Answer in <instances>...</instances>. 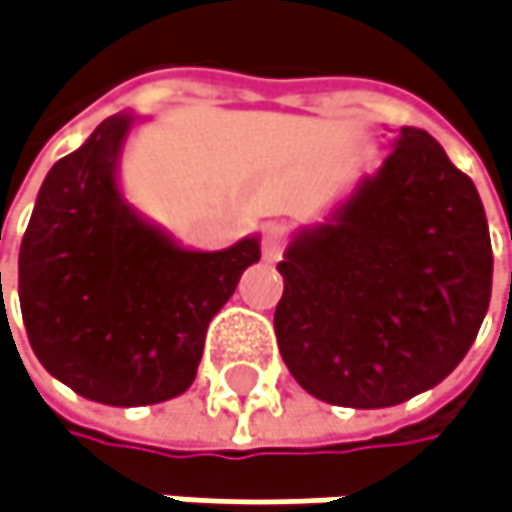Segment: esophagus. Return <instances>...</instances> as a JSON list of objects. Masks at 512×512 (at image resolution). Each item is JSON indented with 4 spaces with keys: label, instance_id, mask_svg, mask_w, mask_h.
<instances>
[{
    "label": "esophagus",
    "instance_id": "esophagus-1",
    "mask_svg": "<svg viewBox=\"0 0 512 512\" xmlns=\"http://www.w3.org/2000/svg\"><path fill=\"white\" fill-rule=\"evenodd\" d=\"M288 241V229L283 224H268L262 229V256L265 262H277L283 256Z\"/></svg>",
    "mask_w": 512,
    "mask_h": 512
}]
</instances>
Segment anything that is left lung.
Wrapping results in <instances>:
<instances>
[{
	"label": "left lung",
	"instance_id": "8db88e82",
	"mask_svg": "<svg viewBox=\"0 0 512 512\" xmlns=\"http://www.w3.org/2000/svg\"><path fill=\"white\" fill-rule=\"evenodd\" d=\"M277 345L318 401L380 410L439 386L469 353L492 294L475 182L416 126L321 224L291 235Z\"/></svg>",
	"mask_w": 512,
	"mask_h": 512
}]
</instances>
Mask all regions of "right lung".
Segmentation results:
<instances>
[{"mask_svg":"<svg viewBox=\"0 0 512 512\" xmlns=\"http://www.w3.org/2000/svg\"><path fill=\"white\" fill-rule=\"evenodd\" d=\"M135 123L120 111L52 164L20 247L34 356L76 395L108 407L182 395L209 321L262 256L259 235L226 250L185 247L123 197L120 156Z\"/></svg>","mask_w":512,"mask_h":512,"instance_id":"obj_1","label":"right lung"}]
</instances>
